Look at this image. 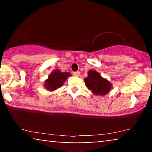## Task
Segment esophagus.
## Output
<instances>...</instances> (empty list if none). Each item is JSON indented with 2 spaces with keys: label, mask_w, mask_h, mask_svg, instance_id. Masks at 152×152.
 Wrapping results in <instances>:
<instances>
[{
  "label": "esophagus",
  "mask_w": 152,
  "mask_h": 152,
  "mask_svg": "<svg viewBox=\"0 0 152 152\" xmlns=\"http://www.w3.org/2000/svg\"><path fill=\"white\" fill-rule=\"evenodd\" d=\"M73 75L74 76H76V77H79L80 75V72L79 71H76V72H73Z\"/></svg>",
  "instance_id": "34e87169"
}]
</instances>
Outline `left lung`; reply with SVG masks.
<instances>
[{
    "mask_svg": "<svg viewBox=\"0 0 152 152\" xmlns=\"http://www.w3.org/2000/svg\"><path fill=\"white\" fill-rule=\"evenodd\" d=\"M85 84L94 95H105L111 89L112 84L107 79L103 78L96 70H90L88 77L84 79Z\"/></svg>",
    "mask_w": 152,
    "mask_h": 152,
    "instance_id": "1",
    "label": "left lung"
}]
</instances>
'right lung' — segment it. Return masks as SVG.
Masks as SVG:
<instances>
[{
    "label": "right lung",
    "mask_w": 152,
    "mask_h": 152,
    "mask_svg": "<svg viewBox=\"0 0 152 152\" xmlns=\"http://www.w3.org/2000/svg\"><path fill=\"white\" fill-rule=\"evenodd\" d=\"M71 74L68 72H62L59 70H55L50 74L48 78L45 81L44 86L48 91H53L63 86L64 82Z\"/></svg>",
    "instance_id": "right-lung-1"
}]
</instances>
